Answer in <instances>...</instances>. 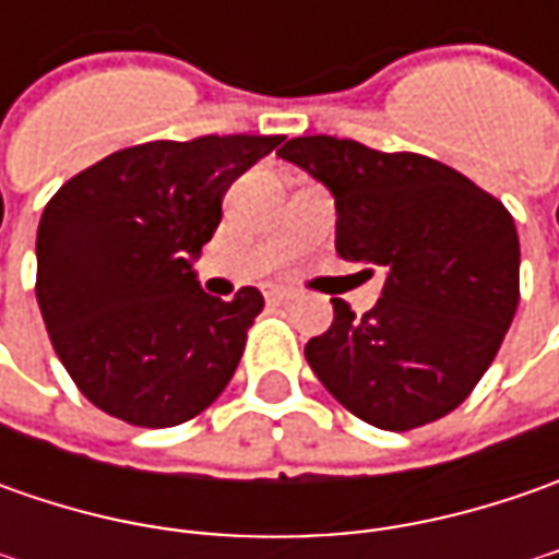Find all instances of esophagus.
Returning <instances> with one entry per match:
<instances>
[{"label": "esophagus", "instance_id": "34e87169", "mask_svg": "<svg viewBox=\"0 0 559 559\" xmlns=\"http://www.w3.org/2000/svg\"><path fill=\"white\" fill-rule=\"evenodd\" d=\"M264 298L273 305H289L298 298V292L289 289V286H264Z\"/></svg>", "mask_w": 559, "mask_h": 559}]
</instances>
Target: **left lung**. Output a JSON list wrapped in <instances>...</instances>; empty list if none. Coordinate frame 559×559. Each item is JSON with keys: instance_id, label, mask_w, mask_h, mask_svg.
<instances>
[{"instance_id": "left-lung-1", "label": "left lung", "mask_w": 559, "mask_h": 559, "mask_svg": "<svg viewBox=\"0 0 559 559\" xmlns=\"http://www.w3.org/2000/svg\"><path fill=\"white\" fill-rule=\"evenodd\" d=\"M335 202V251L385 273L364 317L333 298L305 357L376 429L451 414L495 360L520 305V236L504 204L448 164L355 140L298 136L280 152Z\"/></svg>"}]
</instances>
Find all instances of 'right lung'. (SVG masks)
Segmentation results:
<instances>
[{
	"label": "right lung",
	"instance_id": "obj_1",
	"mask_svg": "<svg viewBox=\"0 0 559 559\" xmlns=\"http://www.w3.org/2000/svg\"><path fill=\"white\" fill-rule=\"evenodd\" d=\"M283 136L142 142L61 186L36 229V301L76 389L111 417L164 429L221 395L264 295L221 301L195 261L236 177Z\"/></svg>",
	"mask_w": 559,
	"mask_h": 559
}]
</instances>
